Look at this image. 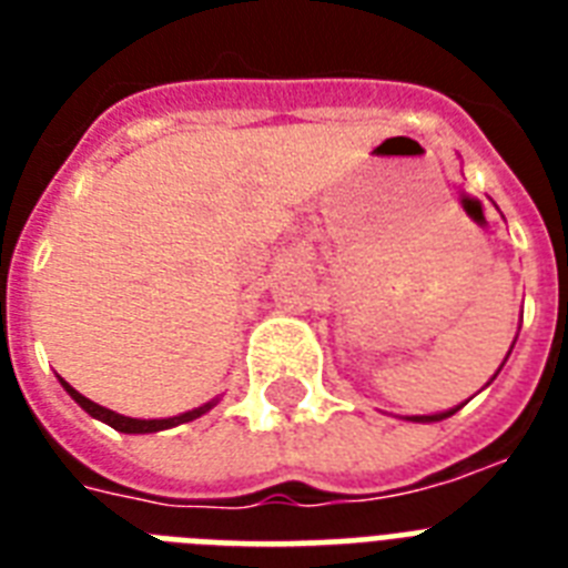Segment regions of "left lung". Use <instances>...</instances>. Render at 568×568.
Masks as SVG:
<instances>
[{"instance_id":"left-lung-1","label":"left lung","mask_w":568,"mask_h":568,"mask_svg":"<svg viewBox=\"0 0 568 568\" xmlns=\"http://www.w3.org/2000/svg\"><path fill=\"white\" fill-rule=\"evenodd\" d=\"M457 409H448V413H436V415H413V422H442V418H448V415H454Z\"/></svg>"}]
</instances>
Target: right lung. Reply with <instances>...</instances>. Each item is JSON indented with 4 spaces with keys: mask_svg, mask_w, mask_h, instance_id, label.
<instances>
[{
    "mask_svg": "<svg viewBox=\"0 0 568 568\" xmlns=\"http://www.w3.org/2000/svg\"><path fill=\"white\" fill-rule=\"evenodd\" d=\"M61 386L67 388V395L73 397L75 404L82 406L84 413L93 415V418H100V422H105L109 427H114V430H120V433H159V430H168V427H176V424L194 422V418L205 415L214 404H217V397H214V400H209V404L196 406V409H189V413H182V415H173V418H129V415H120V413H114V409H105V406L93 404L91 397L79 395V392H75L70 383H64V379H61Z\"/></svg>",
    "mask_w": 568,
    "mask_h": 568,
    "instance_id": "right-lung-1",
    "label": "right lung"
}]
</instances>
